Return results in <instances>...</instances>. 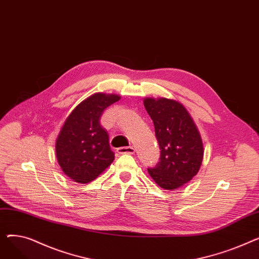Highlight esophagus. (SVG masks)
I'll return each instance as SVG.
<instances>
[{
    "label": "esophagus",
    "instance_id": "obj_1",
    "mask_svg": "<svg viewBox=\"0 0 259 259\" xmlns=\"http://www.w3.org/2000/svg\"><path fill=\"white\" fill-rule=\"evenodd\" d=\"M135 149L133 147H121L117 149V153L119 154H134Z\"/></svg>",
    "mask_w": 259,
    "mask_h": 259
}]
</instances>
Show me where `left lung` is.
<instances>
[{
	"mask_svg": "<svg viewBox=\"0 0 259 259\" xmlns=\"http://www.w3.org/2000/svg\"><path fill=\"white\" fill-rule=\"evenodd\" d=\"M144 106L153 120L160 148L159 162L148 172L160 188L179 189L200 169L203 145L199 131L185 106L178 101L146 98Z\"/></svg>",
	"mask_w": 259,
	"mask_h": 259,
	"instance_id": "left-lung-1",
	"label": "left lung"
}]
</instances>
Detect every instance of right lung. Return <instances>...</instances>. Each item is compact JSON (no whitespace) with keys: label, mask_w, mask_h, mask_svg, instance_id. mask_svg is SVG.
Listing matches in <instances>:
<instances>
[{"label":"right lung","mask_w":259,"mask_h":259,"mask_svg":"<svg viewBox=\"0 0 259 259\" xmlns=\"http://www.w3.org/2000/svg\"><path fill=\"white\" fill-rule=\"evenodd\" d=\"M119 100L117 94L94 93L67 116L56 141V154L63 172L72 181L88 184L112 164L114 153L100 117Z\"/></svg>","instance_id":"right-lung-1"}]
</instances>
